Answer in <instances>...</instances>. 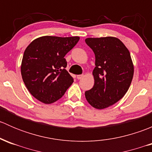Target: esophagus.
<instances>
[{
	"label": "esophagus",
	"mask_w": 152,
	"mask_h": 152,
	"mask_svg": "<svg viewBox=\"0 0 152 152\" xmlns=\"http://www.w3.org/2000/svg\"><path fill=\"white\" fill-rule=\"evenodd\" d=\"M76 78H77L78 79H82V78H83V75H77V76H76Z\"/></svg>",
	"instance_id": "1"
}]
</instances>
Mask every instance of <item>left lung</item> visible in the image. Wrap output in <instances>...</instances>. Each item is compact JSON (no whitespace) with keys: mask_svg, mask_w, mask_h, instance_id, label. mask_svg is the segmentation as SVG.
<instances>
[{"mask_svg":"<svg viewBox=\"0 0 152 152\" xmlns=\"http://www.w3.org/2000/svg\"><path fill=\"white\" fill-rule=\"evenodd\" d=\"M85 42L96 57L94 85L85 92V97L92 107L102 110L115 104L126 93L134 65L129 51L118 38H87Z\"/></svg>","mask_w":152,"mask_h":152,"instance_id":"8db88e82","label":"left lung"}]
</instances>
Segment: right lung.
I'll return each mask as SVG.
<instances>
[{"label":"right lung","instance_id":"1","mask_svg":"<svg viewBox=\"0 0 152 152\" xmlns=\"http://www.w3.org/2000/svg\"><path fill=\"white\" fill-rule=\"evenodd\" d=\"M79 40V37L44 36L32 41L26 48L21 75L31 94L44 104L62 97L73 79L65 70V56Z\"/></svg>","mask_w":152,"mask_h":152}]
</instances>
